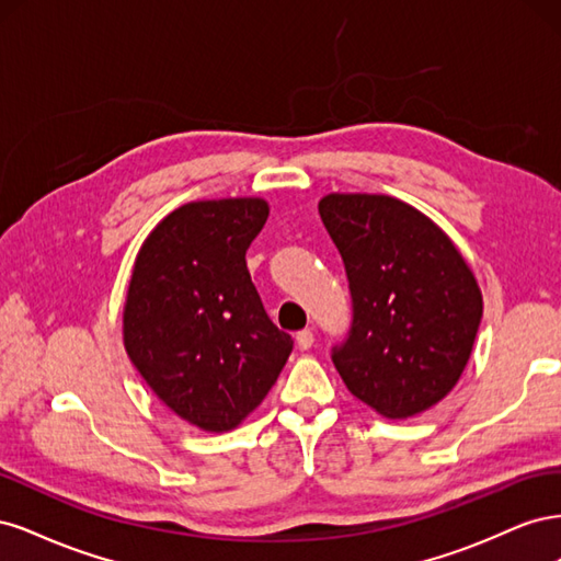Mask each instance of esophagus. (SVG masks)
I'll use <instances>...</instances> for the list:
<instances>
[{
	"label": "esophagus",
	"mask_w": 561,
	"mask_h": 561,
	"mask_svg": "<svg viewBox=\"0 0 561 561\" xmlns=\"http://www.w3.org/2000/svg\"><path fill=\"white\" fill-rule=\"evenodd\" d=\"M297 346H299V351H309L313 346V332L311 330L297 332Z\"/></svg>",
	"instance_id": "34e87169"
}]
</instances>
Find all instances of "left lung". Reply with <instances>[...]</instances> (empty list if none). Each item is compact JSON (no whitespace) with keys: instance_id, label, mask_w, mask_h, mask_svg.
Instances as JSON below:
<instances>
[{"instance_id":"left-lung-1","label":"left lung","mask_w":561,"mask_h":561,"mask_svg":"<svg viewBox=\"0 0 561 561\" xmlns=\"http://www.w3.org/2000/svg\"><path fill=\"white\" fill-rule=\"evenodd\" d=\"M318 213L346 268L351 328L332 363L388 419L443 400L470 358L482 295L426 215L390 196L330 194Z\"/></svg>"}]
</instances>
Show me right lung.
Segmentation results:
<instances>
[{"instance_id": "right-lung-1", "label": "right lung", "mask_w": 561, "mask_h": 561, "mask_svg": "<svg viewBox=\"0 0 561 561\" xmlns=\"http://www.w3.org/2000/svg\"><path fill=\"white\" fill-rule=\"evenodd\" d=\"M268 217L262 198L186 203L149 233L124 311V342L149 388L203 431H231L293 353L264 311L245 252Z\"/></svg>"}]
</instances>
